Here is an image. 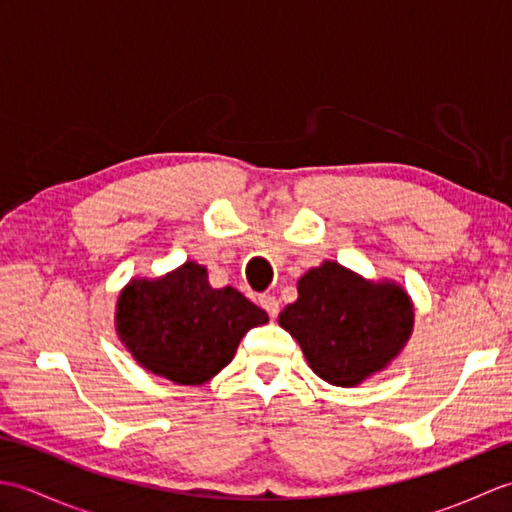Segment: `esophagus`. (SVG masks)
<instances>
[{
    "mask_svg": "<svg viewBox=\"0 0 512 512\" xmlns=\"http://www.w3.org/2000/svg\"><path fill=\"white\" fill-rule=\"evenodd\" d=\"M259 306H262L268 312V317L275 319L277 314H279V301L273 295H262V297H259Z\"/></svg>",
    "mask_w": 512,
    "mask_h": 512,
    "instance_id": "34e87169",
    "label": "esophagus"
}]
</instances>
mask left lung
<instances>
[{
  "label": "left lung",
  "instance_id": "1",
  "mask_svg": "<svg viewBox=\"0 0 512 512\" xmlns=\"http://www.w3.org/2000/svg\"><path fill=\"white\" fill-rule=\"evenodd\" d=\"M297 292V301L281 310L279 325L325 383H365L411 339L413 301L394 279H365L328 259L297 281Z\"/></svg>",
  "mask_w": 512,
  "mask_h": 512
}]
</instances>
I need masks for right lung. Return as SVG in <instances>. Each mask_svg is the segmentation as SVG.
Here are the masks:
<instances>
[{
	"label": "right lung",
	"mask_w": 512,
	"mask_h": 512,
	"mask_svg": "<svg viewBox=\"0 0 512 512\" xmlns=\"http://www.w3.org/2000/svg\"><path fill=\"white\" fill-rule=\"evenodd\" d=\"M114 323L118 341L147 372L176 385H204L268 314L231 286L213 288L204 266L184 262L160 277L129 279Z\"/></svg>",
	"instance_id": "obj_1"
}]
</instances>
